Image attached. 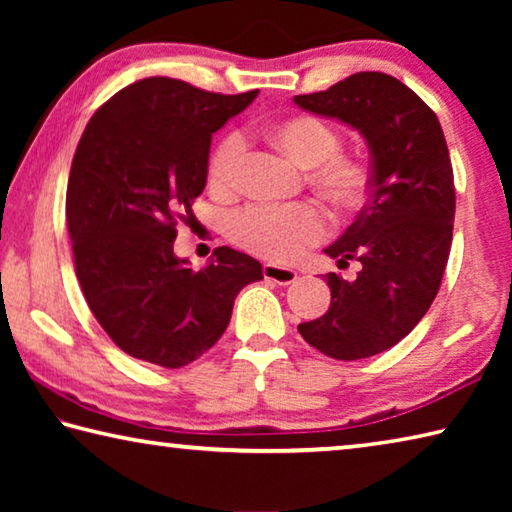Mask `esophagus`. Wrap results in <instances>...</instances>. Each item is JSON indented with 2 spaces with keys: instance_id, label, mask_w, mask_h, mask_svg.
Returning a JSON list of instances; mask_svg holds the SVG:
<instances>
[{
  "instance_id": "obj_1",
  "label": "esophagus",
  "mask_w": 512,
  "mask_h": 512,
  "mask_svg": "<svg viewBox=\"0 0 512 512\" xmlns=\"http://www.w3.org/2000/svg\"><path fill=\"white\" fill-rule=\"evenodd\" d=\"M262 273H264V280L282 284V287H284V284H291V282L298 280V273L293 271V268H284V266H277V264H264Z\"/></svg>"
}]
</instances>
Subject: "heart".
<instances>
[{"mask_svg": "<svg viewBox=\"0 0 512 512\" xmlns=\"http://www.w3.org/2000/svg\"><path fill=\"white\" fill-rule=\"evenodd\" d=\"M266 142L300 167L311 169V185L339 214L357 210L368 187V169L354 155L341 153V135L334 126L314 115H291L262 128ZM246 144L237 133L223 135L207 162V183L214 192L235 185ZM325 214L314 205L289 210L246 207L230 219L228 235L248 253L268 262H296L305 250L327 237Z\"/></svg>", "mask_w": 512, "mask_h": 512, "instance_id": "1", "label": "heart"}]
</instances>
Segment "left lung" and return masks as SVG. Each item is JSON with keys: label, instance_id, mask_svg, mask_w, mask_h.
Listing matches in <instances>:
<instances>
[{"label": "left lung", "instance_id": "obj_1", "mask_svg": "<svg viewBox=\"0 0 512 512\" xmlns=\"http://www.w3.org/2000/svg\"><path fill=\"white\" fill-rule=\"evenodd\" d=\"M302 110L339 119L370 149L368 201L339 241V266L357 259V280L327 273L325 316L298 325L309 345L339 361L400 343L427 314L452 248L456 192L440 121L402 81L359 72L325 92L293 97Z\"/></svg>", "mask_w": 512, "mask_h": 512}]
</instances>
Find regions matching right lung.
Masks as SVG:
<instances>
[{
    "label": "right lung",
    "instance_id": "obj_1",
    "mask_svg": "<svg viewBox=\"0 0 512 512\" xmlns=\"http://www.w3.org/2000/svg\"><path fill=\"white\" fill-rule=\"evenodd\" d=\"M257 90L216 94L151 76L94 112L67 183V230L76 277L94 318L121 350L183 368L221 339L237 293L262 264L219 246L192 271L173 253L178 221L207 183L212 135Z\"/></svg>",
    "mask_w": 512,
    "mask_h": 512
}]
</instances>
